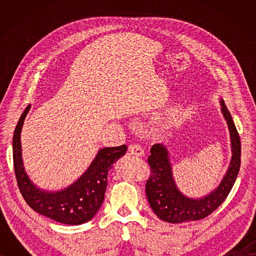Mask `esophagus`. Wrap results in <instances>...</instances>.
<instances>
[{"mask_svg": "<svg viewBox=\"0 0 256 256\" xmlns=\"http://www.w3.org/2000/svg\"><path fill=\"white\" fill-rule=\"evenodd\" d=\"M128 150H130V153L133 154V155H136V156H144V154H145L144 148H142V146L136 145V144L130 145Z\"/></svg>", "mask_w": 256, "mask_h": 256, "instance_id": "1", "label": "esophagus"}]
</instances>
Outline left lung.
Listing matches in <instances>:
<instances>
[{
  "instance_id": "left-lung-1",
  "label": "left lung",
  "mask_w": 256,
  "mask_h": 256,
  "mask_svg": "<svg viewBox=\"0 0 256 256\" xmlns=\"http://www.w3.org/2000/svg\"><path fill=\"white\" fill-rule=\"evenodd\" d=\"M221 112L231 142V160L220 184L211 192L200 197H190L178 188L172 174L170 153L164 144L157 143L150 148L148 164L150 177L146 182V197L150 208L160 219L170 224L196 221L206 218L224 202L236 182L241 165V140L231 114L220 98Z\"/></svg>"
}]
</instances>
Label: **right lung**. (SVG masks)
Returning <instances> with one entry per match:
<instances>
[{"label": "right lung", "mask_w": 256, "mask_h": 256, "mask_svg": "<svg viewBox=\"0 0 256 256\" xmlns=\"http://www.w3.org/2000/svg\"><path fill=\"white\" fill-rule=\"evenodd\" d=\"M30 110V104L22 113L13 135L14 170L22 196L30 208L42 216L64 224H82L100 209L104 200L108 170L126 153L128 146L100 148L76 180L62 187H42L32 180L23 160L20 133Z\"/></svg>", "instance_id": "obj_1"}]
</instances>
